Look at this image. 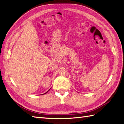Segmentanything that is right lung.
<instances>
[{"instance_id": "right-lung-1", "label": "right lung", "mask_w": 124, "mask_h": 124, "mask_svg": "<svg viewBox=\"0 0 124 124\" xmlns=\"http://www.w3.org/2000/svg\"><path fill=\"white\" fill-rule=\"evenodd\" d=\"M48 91H49V90H48ZM48 91H47V92H48Z\"/></svg>"}]
</instances>
